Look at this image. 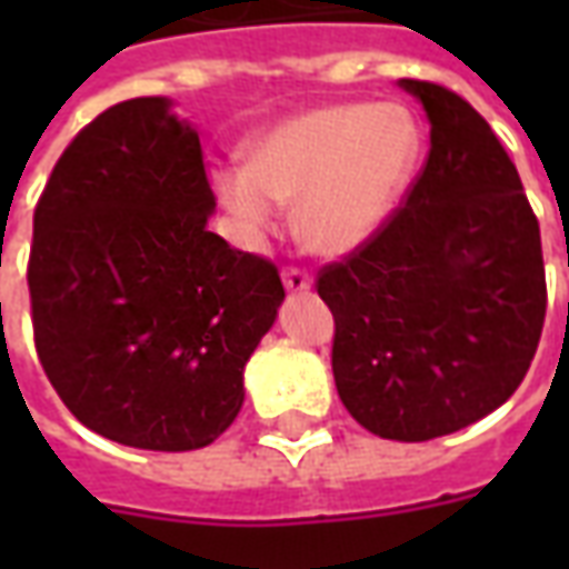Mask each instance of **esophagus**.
<instances>
[{
	"instance_id": "34e87169",
	"label": "esophagus",
	"mask_w": 569,
	"mask_h": 569,
	"mask_svg": "<svg viewBox=\"0 0 569 569\" xmlns=\"http://www.w3.org/2000/svg\"><path fill=\"white\" fill-rule=\"evenodd\" d=\"M283 286L289 292H308L310 286H313V280H310V273L301 271V268H286Z\"/></svg>"
}]
</instances>
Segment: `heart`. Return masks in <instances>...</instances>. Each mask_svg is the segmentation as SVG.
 <instances>
[{
	"instance_id": "heart-1",
	"label": "heart",
	"mask_w": 569,
	"mask_h": 569,
	"mask_svg": "<svg viewBox=\"0 0 569 569\" xmlns=\"http://www.w3.org/2000/svg\"><path fill=\"white\" fill-rule=\"evenodd\" d=\"M418 161V128L402 106H320L286 118L219 170L212 191L237 231L259 243L296 203V231L322 256H347L381 231Z\"/></svg>"
}]
</instances>
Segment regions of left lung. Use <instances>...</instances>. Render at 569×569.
Returning <instances> with one entry per match:
<instances>
[{
    "label": "left lung",
    "instance_id": "left-lung-1",
    "mask_svg": "<svg viewBox=\"0 0 569 569\" xmlns=\"http://www.w3.org/2000/svg\"><path fill=\"white\" fill-rule=\"evenodd\" d=\"M429 118L406 203L317 292L335 317V387L357 423L427 441L476 423L525 381L546 320L539 222L515 163L463 97L402 79Z\"/></svg>",
    "mask_w": 569,
    "mask_h": 569
}]
</instances>
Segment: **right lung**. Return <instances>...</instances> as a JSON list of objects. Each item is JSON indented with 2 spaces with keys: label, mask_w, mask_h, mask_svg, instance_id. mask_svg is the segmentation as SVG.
<instances>
[{
  "label": "right lung",
  "mask_w": 569,
  "mask_h": 569,
  "mask_svg": "<svg viewBox=\"0 0 569 569\" xmlns=\"http://www.w3.org/2000/svg\"><path fill=\"white\" fill-rule=\"evenodd\" d=\"M167 97L106 109L69 142L32 216L36 353L63 406L142 451H194L243 406L277 320L271 261L212 234L198 130Z\"/></svg>",
  "instance_id": "1"
}]
</instances>
